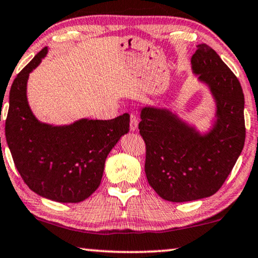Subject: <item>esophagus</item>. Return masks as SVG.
Masks as SVG:
<instances>
[{
  "instance_id": "34e87169",
  "label": "esophagus",
  "mask_w": 258,
  "mask_h": 258,
  "mask_svg": "<svg viewBox=\"0 0 258 258\" xmlns=\"http://www.w3.org/2000/svg\"><path fill=\"white\" fill-rule=\"evenodd\" d=\"M138 126V117L135 114L130 115V130L132 132H135Z\"/></svg>"
}]
</instances>
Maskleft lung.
Listing matches in <instances>:
<instances>
[{"instance_id": "8db88e82", "label": "left lung", "mask_w": 258, "mask_h": 258, "mask_svg": "<svg viewBox=\"0 0 258 258\" xmlns=\"http://www.w3.org/2000/svg\"><path fill=\"white\" fill-rule=\"evenodd\" d=\"M193 73L208 86L216 104L210 132L200 134L166 108L143 107L140 134L147 147L145 174L160 198L185 203L220 189L245 140L244 95L240 81L207 44L197 45Z\"/></svg>"}]
</instances>
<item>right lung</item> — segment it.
I'll use <instances>...</instances> for the list:
<instances>
[{
  "label": "right lung",
  "mask_w": 258,
  "mask_h": 258,
  "mask_svg": "<svg viewBox=\"0 0 258 258\" xmlns=\"http://www.w3.org/2000/svg\"><path fill=\"white\" fill-rule=\"evenodd\" d=\"M46 53L44 47L11 85L7 143L15 166L31 191L58 203H80L99 187L107 156L129 132L130 116L81 118L69 125L37 120L28 103L27 84L29 74Z\"/></svg>",
  "instance_id": "add662e5"
}]
</instances>
